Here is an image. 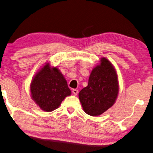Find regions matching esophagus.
<instances>
[{"instance_id":"1","label":"esophagus","mask_w":153,"mask_h":153,"mask_svg":"<svg viewBox=\"0 0 153 153\" xmlns=\"http://www.w3.org/2000/svg\"><path fill=\"white\" fill-rule=\"evenodd\" d=\"M72 93H73L76 96V95H77V94H78V90H76V89H73V90H72Z\"/></svg>"}]
</instances>
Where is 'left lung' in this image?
Wrapping results in <instances>:
<instances>
[{"mask_svg":"<svg viewBox=\"0 0 153 153\" xmlns=\"http://www.w3.org/2000/svg\"><path fill=\"white\" fill-rule=\"evenodd\" d=\"M118 77L114 65L105 57L91 70L88 86L79 93L83 111L91 116H100L111 108L118 96Z\"/></svg>","mask_w":153,"mask_h":153,"instance_id":"obj_1","label":"left lung"}]
</instances>
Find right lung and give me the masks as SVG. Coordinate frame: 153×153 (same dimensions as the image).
I'll return each instance as SVG.
<instances>
[{
	"label": "right lung",
	"instance_id": "add662e5",
	"mask_svg": "<svg viewBox=\"0 0 153 153\" xmlns=\"http://www.w3.org/2000/svg\"><path fill=\"white\" fill-rule=\"evenodd\" d=\"M30 92L32 100L46 112L57 109L64 98L71 95V90L62 72L48 62L32 79Z\"/></svg>",
	"mask_w": 153,
	"mask_h": 153
}]
</instances>
